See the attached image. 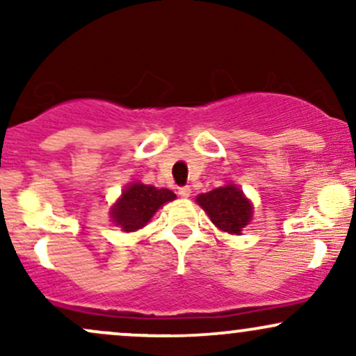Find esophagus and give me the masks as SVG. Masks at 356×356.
Segmentation results:
<instances>
[{"mask_svg": "<svg viewBox=\"0 0 356 356\" xmlns=\"http://www.w3.org/2000/svg\"><path fill=\"white\" fill-rule=\"evenodd\" d=\"M191 187L189 186H182V187H179V191H177V194L181 195V197H184V199H187V197H191Z\"/></svg>", "mask_w": 356, "mask_h": 356, "instance_id": "34e87169", "label": "esophagus"}]
</instances>
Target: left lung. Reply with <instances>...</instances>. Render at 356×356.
<instances>
[{
  "mask_svg": "<svg viewBox=\"0 0 356 356\" xmlns=\"http://www.w3.org/2000/svg\"><path fill=\"white\" fill-rule=\"evenodd\" d=\"M197 202L209 214L212 222L229 234H239L252 214L251 204L244 197L243 191L232 184L201 194Z\"/></svg>",
  "mask_w": 356,
  "mask_h": 356,
  "instance_id": "obj_1",
  "label": "left lung"
}]
</instances>
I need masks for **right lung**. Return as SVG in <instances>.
I'll return each mask as SVG.
<instances>
[{"label": "right lung", "mask_w": 356, "mask_h": 356, "mask_svg": "<svg viewBox=\"0 0 356 356\" xmlns=\"http://www.w3.org/2000/svg\"><path fill=\"white\" fill-rule=\"evenodd\" d=\"M175 194L169 189L132 184L124 191L122 197L113 206L112 218L122 229L130 232L144 227L162 204L174 201Z\"/></svg>", "instance_id": "obj_1"}]
</instances>
